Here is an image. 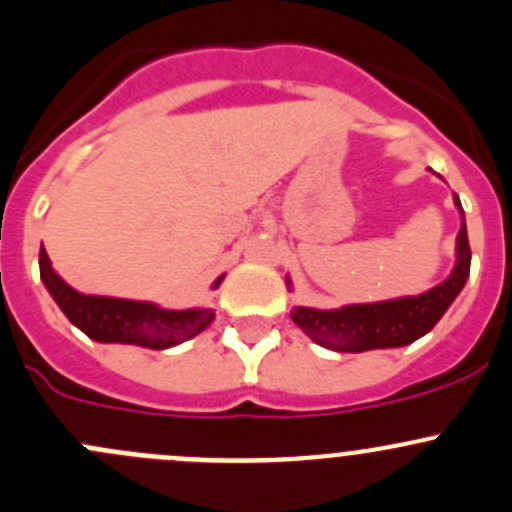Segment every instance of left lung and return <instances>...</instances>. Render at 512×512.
<instances>
[{
    "label": "left lung",
    "mask_w": 512,
    "mask_h": 512,
    "mask_svg": "<svg viewBox=\"0 0 512 512\" xmlns=\"http://www.w3.org/2000/svg\"><path fill=\"white\" fill-rule=\"evenodd\" d=\"M458 203V200H456ZM461 208V203H458ZM463 213V210H461ZM458 260L448 280L418 297L389 299L374 304H349V307L322 309L297 307L292 312L294 324L319 347L332 352H369V349L406 347L436 327L453 299L458 297L471 272V245H468L466 220L456 237Z\"/></svg>",
    "instance_id": "8db88e82"
}]
</instances>
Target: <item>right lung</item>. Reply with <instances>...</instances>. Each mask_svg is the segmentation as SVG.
Returning <instances> with one entry per match:
<instances>
[{"instance_id": "right-lung-1", "label": "right lung", "mask_w": 512, "mask_h": 512, "mask_svg": "<svg viewBox=\"0 0 512 512\" xmlns=\"http://www.w3.org/2000/svg\"><path fill=\"white\" fill-rule=\"evenodd\" d=\"M41 280L51 292L61 312L69 317L71 324L81 329L86 337L96 342H118L136 344L146 349H168L185 339L195 337L213 322V309H160L151 302H133V299L116 297H91V294L76 292L66 285L54 270L46 255L44 245L39 250ZM223 280V277H220ZM215 282V287L220 285Z\"/></svg>"}]
</instances>
